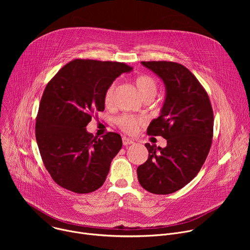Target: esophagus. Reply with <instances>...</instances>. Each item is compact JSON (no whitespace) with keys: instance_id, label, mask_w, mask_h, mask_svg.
Instances as JSON below:
<instances>
[{"instance_id":"esophagus-1","label":"esophagus","mask_w":250,"mask_h":250,"mask_svg":"<svg viewBox=\"0 0 250 250\" xmlns=\"http://www.w3.org/2000/svg\"><path fill=\"white\" fill-rule=\"evenodd\" d=\"M133 144H134L133 140H131V139H129L127 137H123V145L124 146H130V145H133Z\"/></svg>"}]
</instances>
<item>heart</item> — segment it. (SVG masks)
Here are the masks:
<instances>
[{
  "label": "heart",
  "mask_w": 250,
  "mask_h": 250,
  "mask_svg": "<svg viewBox=\"0 0 250 250\" xmlns=\"http://www.w3.org/2000/svg\"><path fill=\"white\" fill-rule=\"evenodd\" d=\"M134 84L140 97L144 100L153 99L158 90V84L156 80L149 75H140L136 77ZM116 90V82L111 84L108 89L105 90L104 94V104L106 106H111L113 104ZM116 125L122 131L128 134H134L138 131L139 126L142 125V120L131 115H123L116 120Z\"/></svg>",
  "instance_id": "b5f03b06"
}]
</instances>
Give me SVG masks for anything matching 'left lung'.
Returning <instances> with one entry per match:
<instances>
[{
  "label": "left lung",
  "mask_w": 250,
  "mask_h": 250,
  "mask_svg": "<svg viewBox=\"0 0 250 250\" xmlns=\"http://www.w3.org/2000/svg\"><path fill=\"white\" fill-rule=\"evenodd\" d=\"M164 82L166 99L161 115L147 134L162 136L166 147L146 144L147 160L137 167L139 184L146 191L167 195L192 181L208 154L213 112L207 91L184 65L172 61H142Z\"/></svg>",
  "instance_id": "1"
}]
</instances>
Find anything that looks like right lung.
Returning a JSON list of instances; mask_svg holds the SVG:
<instances>
[{
	"label": "right lung",
	"mask_w": 250,
	"mask_h": 250,
	"mask_svg": "<svg viewBox=\"0 0 250 250\" xmlns=\"http://www.w3.org/2000/svg\"><path fill=\"white\" fill-rule=\"evenodd\" d=\"M132 67L115 61L74 59L47 83L35 124L43 164L53 181L77 194L98 190L123 141L117 132H87L94 114L104 110V94Z\"/></svg>",
	"instance_id": "right-lung-1"
}]
</instances>
